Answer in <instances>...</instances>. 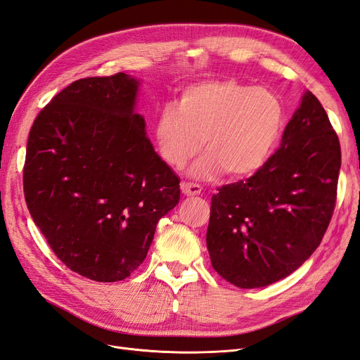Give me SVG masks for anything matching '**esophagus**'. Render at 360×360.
I'll use <instances>...</instances> for the list:
<instances>
[{"label": "esophagus", "instance_id": "34e87169", "mask_svg": "<svg viewBox=\"0 0 360 360\" xmlns=\"http://www.w3.org/2000/svg\"><path fill=\"white\" fill-rule=\"evenodd\" d=\"M201 191H202V188L196 183H192V181H183L181 183V192L186 196H196V195L201 193Z\"/></svg>", "mask_w": 360, "mask_h": 360}]
</instances>
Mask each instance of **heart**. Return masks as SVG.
<instances>
[{
    "mask_svg": "<svg viewBox=\"0 0 360 360\" xmlns=\"http://www.w3.org/2000/svg\"><path fill=\"white\" fill-rule=\"evenodd\" d=\"M286 110L266 88L235 80L202 82L184 89L179 105H167L158 119L156 139L162 159L183 168L201 152L192 174L243 177L265 165L280 140Z\"/></svg>",
    "mask_w": 360,
    "mask_h": 360,
    "instance_id": "heart-1",
    "label": "heart"
}]
</instances>
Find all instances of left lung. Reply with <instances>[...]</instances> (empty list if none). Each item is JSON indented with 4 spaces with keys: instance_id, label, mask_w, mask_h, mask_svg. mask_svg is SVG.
<instances>
[{
    "instance_id": "8db88e82",
    "label": "left lung",
    "mask_w": 360,
    "mask_h": 360,
    "mask_svg": "<svg viewBox=\"0 0 360 360\" xmlns=\"http://www.w3.org/2000/svg\"><path fill=\"white\" fill-rule=\"evenodd\" d=\"M341 147L325 108L305 92L281 146L252 177L212 198L207 249L241 289L288 277L317 249L337 202Z\"/></svg>"
}]
</instances>
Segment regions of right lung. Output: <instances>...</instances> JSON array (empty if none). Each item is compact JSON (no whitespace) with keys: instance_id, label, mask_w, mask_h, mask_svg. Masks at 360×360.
I'll list each match as a JSON object with an SVG mask.
<instances>
[{"instance_id":"1","label":"right lung","mask_w":360,"mask_h":360,"mask_svg":"<svg viewBox=\"0 0 360 360\" xmlns=\"http://www.w3.org/2000/svg\"><path fill=\"white\" fill-rule=\"evenodd\" d=\"M137 89L125 72L76 80L30 131L23 192L32 220L60 262L94 281L129 277L180 200V179L134 113Z\"/></svg>"}]
</instances>
